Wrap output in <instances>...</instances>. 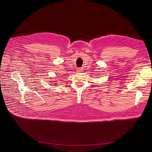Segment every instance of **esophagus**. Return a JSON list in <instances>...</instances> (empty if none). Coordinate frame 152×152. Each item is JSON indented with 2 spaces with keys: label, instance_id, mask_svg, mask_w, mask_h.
Listing matches in <instances>:
<instances>
[{
  "label": "esophagus",
  "instance_id": "esophagus-1",
  "mask_svg": "<svg viewBox=\"0 0 152 152\" xmlns=\"http://www.w3.org/2000/svg\"><path fill=\"white\" fill-rule=\"evenodd\" d=\"M83 71V68H78L77 69V72H82Z\"/></svg>",
  "mask_w": 152,
  "mask_h": 152
}]
</instances>
